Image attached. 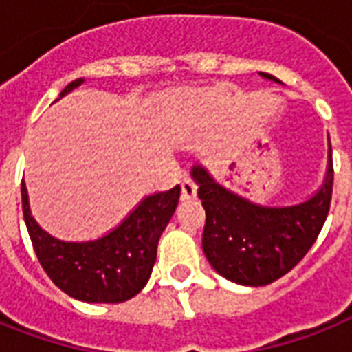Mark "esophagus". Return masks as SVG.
I'll return each instance as SVG.
<instances>
[{"mask_svg": "<svg viewBox=\"0 0 352 352\" xmlns=\"http://www.w3.org/2000/svg\"><path fill=\"white\" fill-rule=\"evenodd\" d=\"M197 193V186L190 175H182L181 181V199H193Z\"/></svg>", "mask_w": 352, "mask_h": 352, "instance_id": "34e87169", "label": "esophagus"}]
</instances>
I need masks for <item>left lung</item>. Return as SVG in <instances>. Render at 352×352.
Segmentation results:
<instances>
[{
  "label": "left lung",
  "instance_id": "obj_1",
  "mask_svg": "<svg viewBox=\"0 0 352 352\" xmlns=\"http://www.w3.org/2000/svg\"><path fill=\"white\" fill-rule=\"evenodd\" d=\"M265 78L279 82L272 74ZM333 159L325 184L296 206H259L219 186L197 166L192 175L206 212L203 250L210 265L234 283L263 287L290 272L311 250L327 219L333 197Z\"/></svg>",
  "mask_w": 352,
  "mask_h": 352
}]
</instances>
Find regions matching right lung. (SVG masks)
I'll return each instance as SVG.
<instances>
[{"mask_svg":"<svg viewBox=\"0 0 352 352\" xmlns=\"http://www.w3.org/2000/svg\"><path fill=\"white\" fill-rule=\"evenodd\" d=\"M84 82L65 85V95ZM179 184L149 195L111 234L89 243H63L43 232L30 215L29 195L21 181V203L38 261L58 289L89 303H122L148 283L157 259V245L179 203Z\"/></svg>","mask_w":352,"mask_h":352,"instance_id":"obj_1","label":"right lung"}]
</instances>
